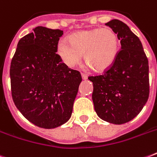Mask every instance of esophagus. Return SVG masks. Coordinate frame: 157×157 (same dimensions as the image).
I'll return each mask as SVG.
<instances>
[{"instance_id":"esophagus-1","label":"esophagus","mask_w":157,"mask_h":157,"mask_svg":"<svg viewBox=\"0 0 157 157\" xmlns=\"http://www.w3.org/2000/svg\"><path fill=\"white\" fill-rule=\"evenodd\" d=\"M81 76H82L83 80H86V79L88 78V76L86 73H83V72H81Z\"/></svg>"}]
</instances>
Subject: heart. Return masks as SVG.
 <instances>
[{"instance_id":"1","label":"heart","mask_w":157,"mask_h":157,"mask_svg":"<svg viewBox=\"0 0 157 157\" xmlns=\"http://www.w3.org/2000/svg\"><path fill=\"white\" fill-rule=\"evenodd\" d=\"M69 41L59 40L57 53L69 67L85 61L96 71H103L114 63L119 50V39L111 28L80 31L70 36Z\"/></svg>"}]
</instances>
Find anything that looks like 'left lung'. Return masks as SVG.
Returning <instances> with one entry per match:
<instances>
[{
    "instance_id": "8db88e82",
    "label": "left lung",
    "mask_w": 157,
    "mask_h": 157,
    "mask_svg": "<svg viewBox=\"0 0 157 157\" xmlns=\"http://www.w3.org/2000/svg\"><path fill=\"white\" fill-rule=\"evenodd\" d=\"M117 33L121 50L112 65L93 82L94 110L101 119L116 124L131 121L149 97L148 60L139 38L118 19L105 23Z\"/></svg>"
}]
</instances>
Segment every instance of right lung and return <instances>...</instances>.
Here are the masks:
<instances>
[{
	"label": "right lung",
	"mask_w": 157,
	"mask_h": 157,
	"mask_svg": "<svg viewBox=\"0 0 157 157\" xmlns=\"http://www.w3.org/2000/svg\"><path fill=\"white\" fill-rule=\"evenodd\" d=\"M63 32L36 27L19 40L11 60V94L16 107L33 124L54 129L71 116L82 81L57 53Z\"/></svg>",
	"instance_id": "add662e5"
}]
</instances>
